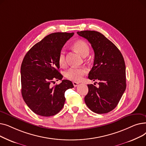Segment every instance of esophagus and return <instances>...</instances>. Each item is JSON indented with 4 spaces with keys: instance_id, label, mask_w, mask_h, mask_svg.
Listing matches in <instances>:
<instances>
[{
    "instance_id": "esophagus-1",
    "label": "esophagus",
    "mask_w": 146,
    "mask_h": 146,
    "mask_svg": "<svg viewBox=\"0 0 146 146\" xmlns=\"http://www.w3.org/2000/svg\"><path fill=\"white\" fill-rule=\"evenodd\" d=\"M73 85H74V87H77L78 86V85H79V83L76 82H73Z\"/></svg>"
}]
</instances>
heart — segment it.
I'll list each match as a JSON object with an SVG mask.
<instances>
[{"mask_svg": "<svg viewBox=\"0 0 146 146\" xmlns=\"http://www.w3.org/2000/svg\"><path fill=\"white\" fill-rule=\"evenodd\" d=\"M73 48L77 51L83 57H86L89 53V47L88 44L83 40L76 41L73 45ZM65 50L62 48L60 51L58 61L61 66H64L66 64ZM87 70L83 67H71L65 72V77L70 80L78 82L80 81L86 73Z\"/></svg>", "mask_w": 146, "mask_h": 146, "instance_id": "obj_1", "label": "heart"}]
</instances>
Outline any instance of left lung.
<instances>
[{
    "label": "left lung",
    "mask_w": 146,
    "mask_h": 146,
    "mask_svg": "<svg viewBox=\"0 0 146 146\" xmlns=\"http://www.w3.org/2000/svg\"><path fill=\"white\" fill-rule=\"evenodd\" d=\"M90 43L95 52L94 66L89 73L90 80H99V87L88 85L85 102L97 113L113 110L126 89L125 61L118 48L101 33L95 31L77 33Z\"/></svg>",
    "instance_id": "left-lung-1"
}]
</instances>
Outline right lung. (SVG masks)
Segmentation results:
<instances>
[{
    "label": "right lung",
    "instance_id": "1",
    "mask_svg": "<svg viewBox=\"0 0 146 146\" xmlns=\"http://www.w3.org/2000/svg\"><path fill=\"white\" fill-rule=\"evenodd\" d=\"M74 33H55L44 37L26 54L21 67V93L29 108L42 117L58 113L64 106L66 90L73 88L71 81L63 80L52 86L54 80H61L58 57L65 43Z\"/></svg>",
    "mask_w": 146,
    "mask_h": 146
}]
</instances>
